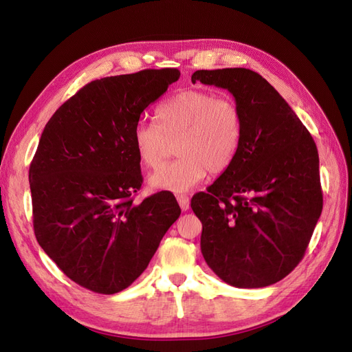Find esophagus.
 Masks as SVG:
<instances>
[{
  "mask_svg": "<svg viewBox=\"0 0 352 352\" xmlns=\"http://www.w3.org/2000/svg\"><path fill=\"white\" fill-rule=\"evenodd\" d=\"M177 202L180 208H182V211H188L189 207H190V201H189V197L186 195H177Z\"/></svg>",
  "mask_w": 352,
  "mask_h": 352,
  "instance_id": "esophagus-1",
  "label": "esophagus"
}]
</instances>
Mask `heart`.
<instances>
[{
	"label": "heart",
	"mask_w": 352,
	"mask_h": 352,
	"mask_svg": "<svg viewBox=\"0 0 352 352\" xmlns=\"http://www.w3.org/2000/svg\"><path fill=\"white\" fill-rule=\"evenodd\" d=\"M243 122L238 104L216 94L189 89L173 95L155 110V124L140 122L133 129V148L140 163L157 167L168 144H175L172 163L154 172L153 189L185 194L204 180L208 170L223 173L241 150Z\"/></svg>",
	"instance_id": "b5f03b06"
}]
</instances>
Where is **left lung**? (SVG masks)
I'll use <instances>...</instances> for the list:
<instances>
[{
    "label": "left lung",
    "mask_w": 352,
    "mask_h": 352,
    "mask_svg": "<svg viewBox=\"0 0 352 352\" xmlns=\"http://www.w3.org/2000/svg\"><path fill=\"white\" fill-rule=\"evenodd\" d=\"M190 80L228 89L243 122L235 162L207 192L190 199L202 223L201 252L232 286L273 285L302 260L322 214L317 146L289 104L258 73L197 70Z\"/></svg>",
    "instance_id": "8db88e82"
}]
</instances>
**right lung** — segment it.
Here are the masks:
<instances>
[{"label": "right lung", "mask_w": 352, "mask_h": 352, "mask_svg": "<svg viewBox=\"0 0 352 352\" xmlns=\"http://www.w3.org/2000/svg\"><path fill=\"white\" fill-rule=\"evenodd\" d=\"M180 76L146 69L92 80L52 114L29 168L38 243L69 279L111 295L146 269L180 216L172 192L135 204L142 185L133 129Z\"/></svg>", "instance_id": "1"}]
</instances>
